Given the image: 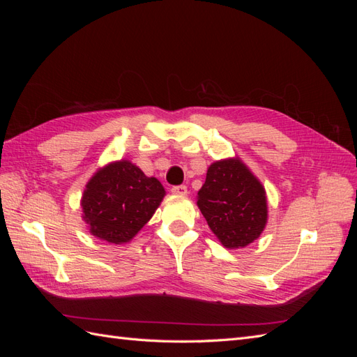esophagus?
<instances>
[{"mask_svg":"<svg viewBox=\"0 0 357 357\" xmlns=\"http://www.w3.org/2000/svg\"><path fill=\"white\" fill-rule=\"evenodd\" d=\"M171 193L172 195H180V197H183V195H186L188 193V188L186 186H172L171 188Z\"/></svg>","mask_w":357,"mask_h":357,"instance_id":"obj_1","label":"esophagus"}]
</instances>
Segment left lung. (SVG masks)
Listing matches in <instances>:
<instances>
[{"mask_svg":"<svg viewBox=\"0 0 357 357\" xmlns=\"http://www.w3.org/2000/svg\"><path fill=\"white\" fill-rule=\"evenodd\" d=\"M197 204L210 229L226 248H243L253 243L268 220L262 183L238 158L213 162Z\"/></svg>","mask_w":357,"mask_h":357,"instance_id":"obj_1","label":"left lung"}]
</instances>
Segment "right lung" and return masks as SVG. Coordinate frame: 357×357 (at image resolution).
Wrapping results in <instances>:
<instances>
[{"label":"right lung","instance_id":"add662e5","mask_svg":"<svg viewBox=\"0 0 357 357\" xmlns=\"http://www.w3.org/2000/svg\"><path fill=\"white\" fill-rule=\"evenodd\" d=\"M165 197L155 177L129 160H116L100 168L82 197L83 220L96 238L112 244L129 243L152 219Z\"/></svg>","mask_w":357,"mask_h":357}]
</instances>
